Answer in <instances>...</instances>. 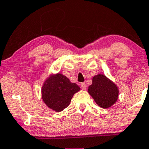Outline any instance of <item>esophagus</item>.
I'll use <instances>...</instances> for the list:
<instances>
[{
    "mask_svg": "<svg viewBox=\"0 0 149 149\" xmlns=\"http://www.w3.org/2000/svg\"><path fill=\"white\" fill-rule=\"evenodd\" d=\"M81 88H82V90H86L87 86H86V83H81Z\"/></svg>",
    "mask_w": 149,
    "mask_h": 149,
    "instance_id": "esophagus-1",
    "label": "esophagus"
}]
</instances>
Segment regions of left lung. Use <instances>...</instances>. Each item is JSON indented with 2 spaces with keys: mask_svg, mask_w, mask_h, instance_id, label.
<instances>
[{
  "mask_svg": "<svg viewBox=\"0 0 149 149\" xmlns=\"http://www.w3.org/2000/svg\"><path fill=\"white\" fill-rule=\"evenodd\" d=\"M88 93L97 105L107 109L116 103L120 91L112 80L105 75L98 73L93 77L92 84L88 87Z\"/></svg>",
  "mask_w": 149,
  "mask_h": 149,
  "instance_id": "1",
  "label": "left lung"
}]
</instances>
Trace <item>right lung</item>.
Segmentation results:
<instances>
[{"label": "right lung", "mask_w": 149, "mask_h": 149, "mask_svg": "<svg viewBox=\"0 0 149 149\" xmlns=\"http://www.w3.org/2000/svg\"><path fill=\"white\" fill-rule=\"evenodd\" d=\"M80 90L77 84L62 73H52L42 84V98L49 108L59 112L69 105L73 95Z\"/></svg>", "instance_id": "right-lung-1"}]
</instances>
